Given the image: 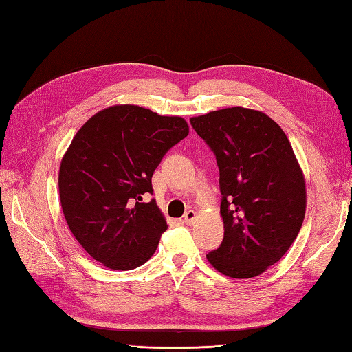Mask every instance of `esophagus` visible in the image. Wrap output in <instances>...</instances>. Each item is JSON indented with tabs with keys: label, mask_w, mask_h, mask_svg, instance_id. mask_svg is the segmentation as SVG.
Masks as SVG:
<instances>
[{
	"label": "esophagus",
	"mask_w": 352,
	"mask_h": 352,
	"mask_svg": "<svg viewBox=\"0 0 352 352\" xmlns=\"http://www.w3.org/2000/svg\"><path fill=\"white\" fill-rule=\"evenodd\" d=\"M196 219H198V214H196V211L193 210H187L186 214H184V223L186 225H193L196 222Z\"/></svg>",
	"instance_id": "esophagus-1"
}]
</instances>
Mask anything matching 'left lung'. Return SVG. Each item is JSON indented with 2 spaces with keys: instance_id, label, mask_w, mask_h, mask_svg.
I'll use <instances>...</instances> for the list:
<instances>
[{
  "instance_id": "left-lung-1",
  "label": "left lung",
  "mask_w": 352,
  "mask_h": 352,
  "mask_svg": "<svg viewBox=\"0 0 352 352\" xmlns=\"http://www.w3.org/2000/svg\"><path fill=\"white\" fill-rule=\"evenodd\" d=\"M220 173L225 235L207 255L219 273L250 279L276 264L297 239L306 183L289 139L267 113L234 106L190 118Z\"/></svg>"
}]
</instances>
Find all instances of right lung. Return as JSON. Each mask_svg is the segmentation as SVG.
<instances>
[{"label": "right lung", "instance_id": "right-lung-1", "mask_svg": "<svg viewBox=\"0 0 352 352\" xmlns=\"http://www.w3.org/2000/svg\"><path fill=\"white\" fill-rule=\"evenodd\" d=\"M189 135L182 117L136 104L99 111L78 130L58 173L61 208L73 236L111 270L145 264L168 230L151 177L166 151Z\"/></svg>", "mask_w": 352, "mask_h": 352}]
</instances>
